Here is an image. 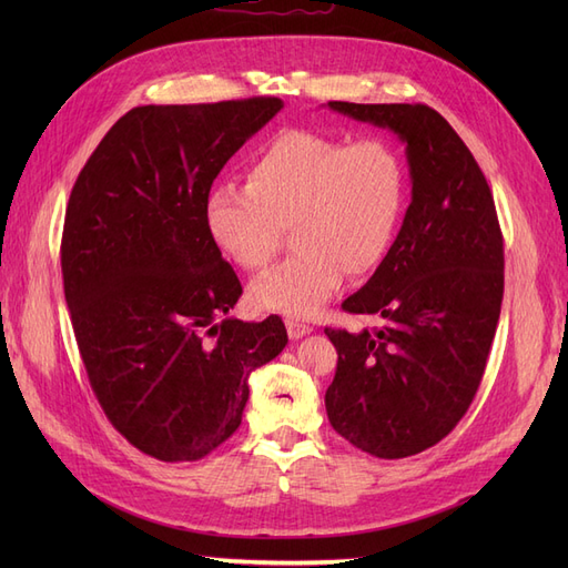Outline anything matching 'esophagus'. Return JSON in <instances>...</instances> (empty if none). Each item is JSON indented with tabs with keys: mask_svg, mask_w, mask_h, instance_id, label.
Listing matches in <instances>:
<instances>
[{
	"mask_svg": "<svg viewBox=\"0 0 568 568\" xmlns=\"http://www.w3.org/2000/svg\"><path fill=\"white\" fill-rule=\"evenodd\" d=\"M286 332H288V336H291V338H301V336H305V334H311V332H313V326H311V324H305V322H301V320L288 317V320H286Z\"/></svg>",
	"mask_w": 568,
	"mask_h": 568,
	"instance_id": "obj_1",
	"label": "esophagus"
}]
</instances>
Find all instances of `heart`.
I'll use <instances>...</instances> for the list:
<instances>
[{
  "label": "heart",
  "instance_id": "obj_1",
  "mask_svg": "<svg viewBox=\"0 0 568 568\" xmlns=\"http://www.w3.org/2000/svg\"><path fill=\"white\" fill-rule=\"evenodd\" d=\"M407 196V165L390 142L286 130L251 161L246 186L220 182L211 189L203 222L220 253L246 272L274 261L288 227L296 253L253 284L251 301L313 317L343 274L367 277L386 261Z\"/></svg>",
  "mask_w": 568,
  "mask_h": 568
}]
</instances>
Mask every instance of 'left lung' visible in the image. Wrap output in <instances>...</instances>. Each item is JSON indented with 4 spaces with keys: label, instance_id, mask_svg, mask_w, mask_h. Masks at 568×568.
Listing matches in <instances>:
<instances>
[{
    "label": "left lung",
    "instance_id": "obj_1",
    "mask_svg": "<svg viewBox=\"0 0 568 568\" xmlns=\"http://www.w3.org/2000/svg\"><path fill=\"white\" fill-rule=\"evenodd\" d=\"M407 144L412 203L372 280L343 301L379 326H326L338 353L324 405L334 432L379 459L432 448L467 415L484 379L505 294V239L484 170L426 104H348Z\"/></svg>",
    "mask_w": 568,
    "mask_h": 568
}]
</instances>
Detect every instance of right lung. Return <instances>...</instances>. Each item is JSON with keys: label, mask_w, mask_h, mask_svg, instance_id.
<instances>
[{"label": "right lung", "mask_w": 568, "mask_h": 568, "mask_svg": "<svg viewBox=\"0 0 568 568\" xmlns=\"http://www.w3.org/2000/svg\"><path fill=\"white\" fill-rule=\"evenodd\" d=\"M282 106H136L68 199L61 272L84 372L115 432L161 462H196L225 443L248 374L288 341L277 315L225 317L244 288L203 222L222 165Z\"/></svg>", "instance_id": "right-lung-1"}]
</instances>
